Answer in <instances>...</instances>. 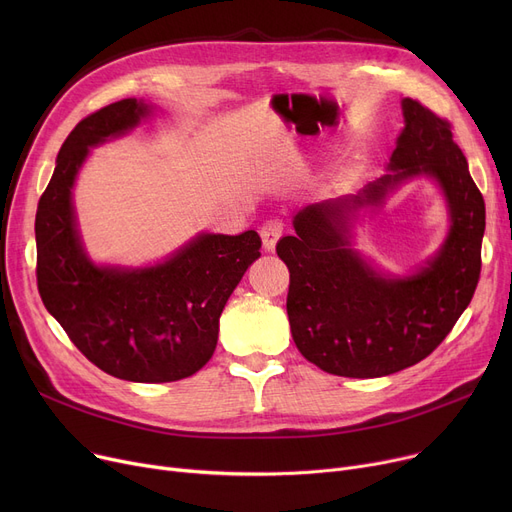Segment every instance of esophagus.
I'll use <instances>...</instances> for the list:
<instances>
[{
    "mask_svg": "<svg viewBox=\"0 0 512 512\" xmlns=\"http://www.w3.org/2000/svg\"><path fill=\"white\" fill-rule=\"evenodd\" d=\"M282 232H284V222L282 220H267L261 226V230H259L261 240H263V249L265 251H274L276 249V242L280 240Z\"/></svg>",
    "mask_w": 512,
    "mask_h": 512,
    "instance_id": "1",
    "label": "esophagus"
}]
</instances>
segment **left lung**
Listing matches in <instances>:
<instances>
[{"label": "left lung", "instance_id": "obj_1", "mask_svg": "<svg viewBox=\"0 0 512 512\" xmlns=\"http://www.w3.org/2000/svg\"><path fill=\"white\" fill-rule=\"evenodd\" d=\"M402 116L390 172L357 195L303 207L292 220L294 236L276 247L290 272L286 311L294 344L307 361L344 378H382L434 353L479 282L486 203L450 122L411 97L402 99ZM415 175L441 184L451 232L413 277L388 279L352 249V220Z\"/></svg>", "mask_w": 512, "mask_h": 512}]
</instances>
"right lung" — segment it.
I'll use <instances>...</instances> for the list:
<instances>
[{"mask_svg": "<svg viewBox=\"0 0 512 512\" xmlns=\"http://www.w3.org/2000/svg\"><path fill=\"white\" fill-rule=\"evenodd\" d=\"M149 112L143 101L122 99L68 134L37 207V286L45 309L101 371L161 384L188 378L211 359L224 305L261 255V238L255 230L199 234L164 263L141 270L87 257L72 207L76 174L89 147L120 137Z\"/></svg>", "mask_w": 512, "mask_h": 512, "instance_id": "right-lung-1", "label": "right lung"}]
</instances>
